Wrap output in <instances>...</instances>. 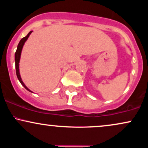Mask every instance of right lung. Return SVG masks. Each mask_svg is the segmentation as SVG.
<instances>
[{"instance_id": "add662e5", "label": "right lung", "mask_w": 148, "mask_h": 148, "mask_svg": "<svg viewBox=\"0 0 148 148\" xmlns=\"http://www.w3.org/2000/svg\"><path fill=\"white\" fill-rule=\"evenodd\" d=\"M32 32L33 31H30L26 36L23 37V38H22L21 40H20L19 43H18V45L17 46V49H16V52H15L14 59H15V67H16V76H17L18 81H20V83H21L22 86H23V87H24L25 89L27 90L33 92L30 90V89H28V88L26 87V86L23 84V81H22V79L21 78V75H20V72H19V61H20V58H21V54L22 49H23V45H24L25 42H26L27 40H28V38L29 37L30 35L32 33Z\"/></svg>"}]
</instances>
